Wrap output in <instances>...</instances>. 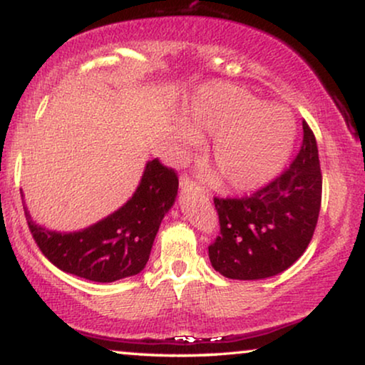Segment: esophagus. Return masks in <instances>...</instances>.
I'll list each match as a JSON object with an SVG mask.
<instances>
[{"instance_id": "esophagus-1", "label": "esophagus", "mask_w": 365, "mask_h": 365, "mask_svg": "<svg viewBox=\"0 0 365 365\" xmlns=\"http://www.w3.org/2000/svg\"><path fill=\"white\" fill-rule=\"evenodd\" d=\"M179 187H181L182 192H191V191H194V192H197V194H204V189H202L201 186H199V184L192 182L191 179H189L187 176H182V178H181V182H179Z\"/></svg>"}]
</instances>
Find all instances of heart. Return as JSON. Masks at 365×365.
Masks as SVG:
<instances>
[{"label":"heart","mask_w":365,"mask_h":365,"mask_svg":"<svg viewBox=\"0 0 365 365\" xmlns=\"http://www.w3.org/2000/svg\"><path fill=\"white\" fill-rule=\"evenodd\" d=\"M216 136L211 159L224 187L247 191L269 181L291 153L296 123L287 109L232 86L207 88L184 118L181 138Z\"/></svg>","instance_id":"heart-1"}]
</instances>
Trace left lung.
Here are the masks:
<instances>
[{"instance_id": "8db88e82", "label": "left lung", "mask_w": 365, "mask_h": 365, "mask_svg": "<svg viewBox=\"0 0 365 365\" xmlns=\"http://www.w3.org/2000/svg\"><path fill=\"white\" fill-rule=\"evenodd\" d=\"M302 129V148L286 173L249 197L214 199L221 234L209 246V259L224 277L277 276L311 242L321 211L322 174L316 138L306 121Z\"/></svg>"}]
</instances>
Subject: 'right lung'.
<instances>
[{"label":"right lung","mask_w":365,"mask_h":365,"mask_svg":"<svg viewBox=\"0 0 365 365\" xmlns=\"http://www.w3.org/2000/svg\"><path fill=\"white\" fill-rule=\"evenodd\" d=\"M178 186L173 169L158 159L148 161L136 191L121 207L73 232L51 231L34 221L26 202L23 207L34 241L54 266L88 281L114 282L136 276L146 266L161 221L176 201Z\"/></svg>","instance_id":"right-lung-1"}]
</instances>
